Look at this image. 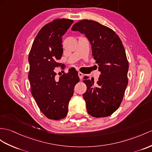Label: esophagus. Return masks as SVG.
Instances as JSON below:
<instances>
[{"label":"esophagus","instance_id":"1","mask_svg":"<svg viewBox=\"0 0 152 152\" xmlns=\"http://www.w3.org/2000/svg\"><path fill=\"white\" fill-rule=\"evenodd\" d=\"M78 75H79V77L80 79H82L83 77V73H81V72H79V73H78Z\"/></svg>","mask_w":152,"mask_h":152}]
</instances>
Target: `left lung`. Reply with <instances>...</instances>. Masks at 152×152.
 I'll use <instances>...</instances> for the list:
<instances>
[{
    "instance_id": "obj_1",
    "label": "left lung",
    "mask_w": 152,
    "mask_h": 152,
    "mask_svg": "<svg viewBox=\"0 0 152 152\" xmlns=\"http://www.w3.org/2000/svg\"><path fill=\"white\" fill-rule=\"evenodd\" d=\"M88 39L92 56L101 72L97 83L84 76L87 86L83 94L88 113L94 117L110 116L119 108L128 85V62L120 38L112 29L94 20H83L74 24Z\"/></svg>"
}]
</instances>
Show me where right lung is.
<instances>
[{
    "mask_svg": "<svg viewBox=\"0 0 152 152\" xmlns=\"http://www.w3.org/2000/svg\"><path fill=\"white\" fill-rule=\"evenodd\" d=\"M73 23V20L62 18L44 26L29 54L31 94L40 111L50 119L60 120L67 115L74 87L79 81L75 69H69L68 73L58 79L55 78L57 73L54 72L62 64L58 62L63 53L62 37Z\"/></svg>",
    "mask_w": 152,
    "mask_h": 152,
    "instance_id": "right-lung-1",
    "label": "right lung"
}]
</instances>
